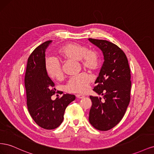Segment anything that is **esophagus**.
<instances>
[{"instance_id":"1","label":"esophagus","mask_w":154,"mask_h":154,"mask_svg":"<svg viewBox=\"0 0 154 154\" xmlns=\"http://www.w3.org/2000/svg\"><path fill=\"white\" fill-rule=\"evenodd\" d=\"M76 97L78 99H82L83 97H85L84 95H82V94H76Z\"/></svg>"}]
</instances>
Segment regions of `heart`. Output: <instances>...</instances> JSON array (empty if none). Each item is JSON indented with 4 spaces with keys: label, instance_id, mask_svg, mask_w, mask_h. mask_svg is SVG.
I'll list each match as a JSON object with an SVG mask.
<instances>
[{
    "label": "heart",
    "instance_id": "1",
    "mask_svg": "<svg viewBox=\"0 0 154 154\" xmlns=\"http://www.w3.org/2000/svg\"><path fill=\"white\" fill-rule=\"evenodd\" d=\"M58 54L63 60L79 61L83 68L89 71H96L99 66V57L96 51L88 49L86 46L77 43L64 45L59 49ZM45 71L49 78L54 80H60L63 77L61 66L53 58L46 59ZM92 82L91 75L85 72L81 73L70 79L66 85V91L71 93H83L87 91Z\"/></svg>",
    "mask_w": 154,
    "mask_h": 154
}]
</instances>
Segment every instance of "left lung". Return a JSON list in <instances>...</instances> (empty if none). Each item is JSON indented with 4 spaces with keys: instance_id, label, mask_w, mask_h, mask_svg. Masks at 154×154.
I'll use <instances>...</instances> for the list:
<instances>
[{
    "instance_id": "8db88e82",
    "label": "left lung",
    "mask_w": 154,
    "mask_h": 154,
    "mask_svg": "<svg viewBox=\"0 0 154 154\" xmlns=\"http://www.w3.org/2000/svg\"><path fill=\"white\" fill-rule=\"evenodd\" d=\"M103 54L104 62L95 81L94 91L101 97L90 96L88 120L96 129L106 131L122 119L130 100V70L127 57L118 46L104 40L88 38Z\"/></svg>"
}]
</instances>
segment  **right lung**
Returning <instances> with one entry per match:
<instances>
[{
	"label": "right lung",
	"instance_id": "right-lung-1",
	"mask_svg": "<svg viewBox=\"0 0 154 154\" xmlns=\"http://www.w3.org/2000/svg\"><path fill=\"white\" fill-rule=\"evenodd\" d=\"M52 40L38 46L27 60L25 74L27 105L29 112L40 127L47 130L57 128L63 120L65 110L75 100L74 95L63 94L53 100L55 93L54 83L45 71V53Z\"/></svg>",
	"mask_w": 154,
	"mask_h": 154
}]
</instances>
